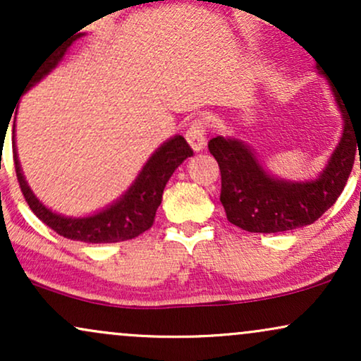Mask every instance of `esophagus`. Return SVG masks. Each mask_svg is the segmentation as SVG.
I'll use <instances>...</instances> for the list:
<instances>
[{"label": "esophagus", "mask_w": 361, "mask_h": 361, "mask_svg": "<svg viewBox=\"0 0 361 361\" xmlns=\"http://www.w3.org/2000/svg\"><path fill=\"white\" fill-rule=\"evenodd\" d=\"M186 140L188 144L192 146V149L195 152L202 151L205 147V122L204 118H197L190 123L188 130H186Z\"/></svg>", "instance_id": "34e87169"}]
</instances>
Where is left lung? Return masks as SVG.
Wrapping results in <instances>:
<instances>
[{
	"instance_id": "obj_1",
	"label": "left lung",
	"mask_w": 361,
	"mask_h": 361,
	"mask_svg": "<svg viewBox=\"0 0 361 361\" xmlns=\"http://www.w3.org/2000/svg\"><path fill=\"white\" fill-rule=\"evenodd\" d=\"M329 85L345 120V128L316 180H279L264 171L252 149L243 140L222 135L210 140L209 151L221 169V202L231 224L247 233H283L316 222L338 200L353 169L356 147H361V105L355 109L360 126L355 127L353 105L343 100L333 81Z\"/></svg>"
}]
</instances>
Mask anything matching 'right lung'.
<instances>
[{"label":"right lung","instance_id":"1","mask_svg":"<svg viewBox=\"0 0 361 361\" xmlns=\"http://www.w3.org/2000/svg\"><path fill=\"white\" fill-rule=\"evenodd\" d=\"M80 37L81 34L74 37L73 40H69L66 45H61L56 52H52V56L49 54L47 59L39 62L34 68V71L30 73L25 91L30 90L44 76H47L59 64L62 56L68 52L69 45L76 39H80ZM190 156H193V151L188 146V142L181 135H175L168 142L161 144V147H157V151L149 157L147 163L144 164L142 171L135 178L130 188L115 204L106 207L102 212L88 215V217H64V215H59L52 212L51 209H47L35 197L30 186L25 181L13 137V161L16 178H18L20 188H22L25 200H27L32 212L59 235L82 243H120L137 238L139 234L147 231L152 226V222H154L156 210L161 205L163 190L168 180L175 173V169Z\"/></svg>","mask_w":361,"mask_h":361}]
</instances>
